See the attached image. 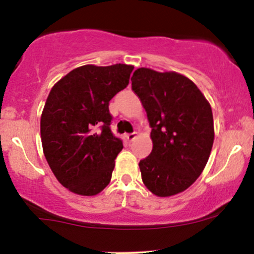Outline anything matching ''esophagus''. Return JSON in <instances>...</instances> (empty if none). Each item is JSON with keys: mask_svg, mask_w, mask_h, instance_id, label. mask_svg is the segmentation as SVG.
Wrapping results in <instances>:
<instances>
[{"mask_svg": "<svg viewBox=\"0 0 254 254\" xmlns=\"http://www.w3.org/2000/svg\"><path fill=\"white\" fill-rule=\"evenodd\" d=\"M136 137V132H131V134H127V141H132Z\"/></svg>", "mask_w": 254, "mask_h": 254, "instance_id": "obj_1", "label": "esophagus"}]
</instances>
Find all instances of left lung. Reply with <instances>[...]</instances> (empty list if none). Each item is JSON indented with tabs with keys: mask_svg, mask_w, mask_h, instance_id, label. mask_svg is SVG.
I'll return each mask as SVG.
<instances>
[{
	"mask_svg": "<svg viewBox=\"0 0 254 254\" xmlns=\"http://www.w3.org/2000/svg\"><path fill=\"white\" fill-rule=\"evenodd\" d=\"M131 89L152 127L153 148L138 163L143 184L159 197L185 191L203 172L212 151L210 105L190 79L175 71L138 68Z\"/></svg>",
	"mask_w": 254,
	"mask_h": 254,
	"instance_id": "1",
	"label": "left lung"
}]
</instances>
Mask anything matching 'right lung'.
Wrapping results in <instances>:
<instances>
[{"label":"right lung","instance_id":"right-lung-1","mask_svg":"<svg viewBox=\"0 0 254 254\" xmlns=\"http://www.w3.org/2000/svg\"><path fill=\"white\" fill-rule=\"evenodd\" d=\"M132 69L82 65L51 90L40 123L42 148L57 180L74 193L93 196L111 181L123 141L112 132L108 106Z\"/></svg>","mask_w":254,"mask_h":254}]
</instances>
